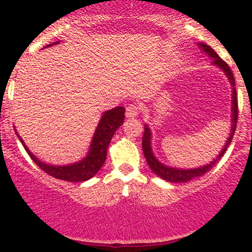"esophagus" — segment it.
<instances>
[{"mask_svg":"<svg viewBox=\"0 0 252 252\" xmlns=\"http://www.w3.org/2000/svg\"><path fill=\"white\" fill-rule=\"evenodd\" d=\"M139 114V108L136 104H129L126 108V118L127 119H133L136 116H138Z\"/></svg>","mask_w":252,"mask_h":252,"instance_id":"34e87169","label":"esophagus"}]
</instances>
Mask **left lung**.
Returning a JSON list of instances; mask_svg holds the SVG:
<instances>
[{
  "mask_svg": "<svg viewBox=\"0 0 252 252\" xmlns=\"http://www.w3.org/2000/svg\"><path fill=\"white\" fill-rule=\"evenodd\" d=\"M200 46L201 51H204L205 53L209 54L210 58H212V64L216 66H219L220 69L223 70L225 75H227L228 80H229L230 85H232L233 91H232V127H230V133L229 137H228L227 142H225L224 147L221 150V153L219 154V157H216V159H214V161H211L210 164L205 165V166H200L198 168H176V167H170V166H166L164 164L159 161V160L155 158L154 153L152 150V132H150L149 127L148 125H144V133H143V138H142V148H143V153L145 160H147L148 165L149 167L152 168L153 172L155 175L159 176L160 178L162 180L167 181V182H172V183H181V182H188V181L193 180L195 177H200V176L205 175L206 172H209L215 165L219 162V160H221V158L223 157V154L225 153L227 148L229 147L230 142H232L233 136H234L235 128H237V121H238V99H237V91H235V81H234V76H233V72L230 70L228 64L225 63L224 61H222L221 58L219 57V54L214 51L209 45H205V43H199Z\"/></svg>",
  "mask_w": 252,
  "mask_h": 252,
  "instance_id": "left-lung-1",
  "label": "left lung"
}]
</instances>
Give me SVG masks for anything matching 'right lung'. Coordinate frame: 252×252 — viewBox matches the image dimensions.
<instances>
[{
	"instance_id": "right-lung-1",
	"label": "right lung",
	"mask_w": 252,
	"mask_h": 252,
	"mask_svg": "<svg viewBox=\"0 0 252 252\" xmlns=\"http://www.w3.org/2000/svg\"><path fill=\"white\" fill-rule=\"evenodd\" d=\"M56 43L58 42H54L53 45ZM124 120H125V108L124 107H116L111 110L105 111L95 128L94 134H93L88 154L81 161L65 166H54L42 162L30 152L22 137L18 133L17 136L32 161L49 176L58 178V180L66 181V182H84V181L92 178L104 165L105 159H107V150L111 138L116 129L123 125Z\"/></svg>"
}]
</instances>
